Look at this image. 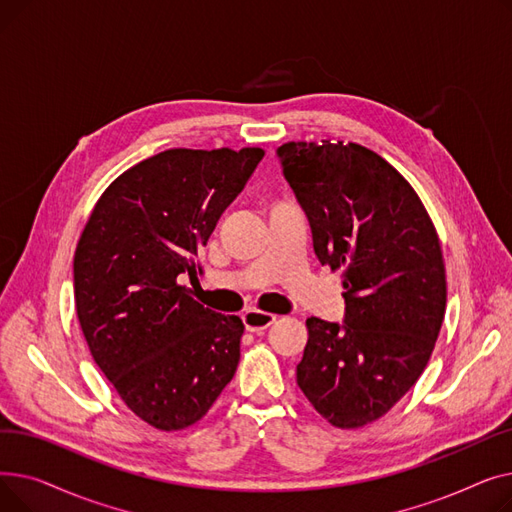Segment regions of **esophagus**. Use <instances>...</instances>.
<instances>
[{
    "label": "esophagus",
    "instance_id": "34e87169",
    "mask_svg": "<svg viewBox=\"0 0 512 512\" xmlns=\"http://www.w3.org/2000/svg\"><path fill=\"white\" fill-rule=\"evenodd\" d=\"M242 321H245V328L249 332H261V330L270 328L272 324H276V315L251 309V311H247L245 315H242Z\"/></svg>",
    "mask_w": 512,
    "mask_h": 512
}]
</instances>
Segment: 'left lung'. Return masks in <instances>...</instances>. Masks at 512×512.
Returning a JSON list of instances; mask_svg holds the SVG:
<instances>
[{"instance_id":"8db88e82","label":"left lung","mask_w":512,"mask_h":512,"mask_svg":"<svg viewBox=\"0 0 512 512\" xmlns=\"http://www.w3.org/2000/svg\"><path fill=\"white\" fill-rule=\"evenodd\" d=\"M321 265L342 270L344 324L307 319L297 384L342 429L384 417L423 373L446 311L438 232L413 186L357 143H284Z\"/></svg>"}]
</instances>
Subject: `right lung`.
I'll list each match as a JSON object with an SVG mask.
<instances>
[{
  "label": "right lung",
  "instance_id": "obj_1",
  "mask_svg": "<svg viewBox=\"0 0 512 512\" xmlns=\"http://www.w3.org/2000/svg\"><path fill=\"white\" fill-rule=\"evenodd\" d=\"M265 151L168 149L120 174L74 253V303L89 351L145 423H197L234 378L245 326L178 284Z\"/></svg>",
  "mask_w": 512,
  "mask_h": 512
}]
</instances>
